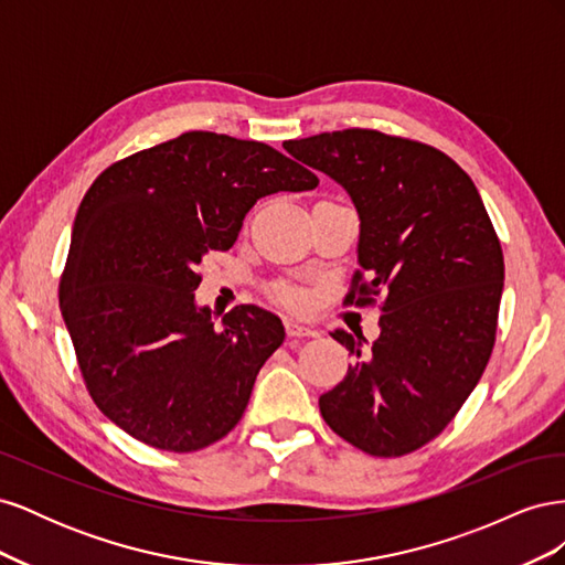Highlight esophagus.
I'll return each instance as SVG.
<instances>
[{
  "label": "esophagus",
  "mask_w": 565,
  "mask_h": 565,
  "mask_svg": "<svg viewBox=\"0 0 565 565\" xmlns=\"http://www.w3.org/2000/svg\"><path fill=\"white\" fill-rule=\"evenodd\" d=\"M285 330L289 337H318L320 332L313 328L309 322H301V320H285Z\"/></svg>",
  "instance_id": "34e87169"
}]
</instances>
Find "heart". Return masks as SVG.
<instances>
[{"mask_svg":"<svg viewBox=\"0 0 565 565\" xmlns=\"http://www.w3.org/2000/svg\"><path fill=\"white\" fill-rule=\"evenodd\" d=\"M280 297L285 299V301H289V303H297L301 297H299V292H295V289H289V287H285V289H280Z\"/></svg>","mask_w":565,"mask_h":565,"instance_id":"b5f03b06","label":"heart"}]
</instances>
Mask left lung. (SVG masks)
<instances>
[{"instance_id": "left-lung-1", "label": "left lung", "mask_w": 565, "mask_h": 565, "mask_svg": "<svg viewBox=\"0 0 565 565\" xmlns=\"http://www.w3.org/2000/svg\"><path fill=\"white\" fill-rule=\"evenodd\" d=\"M285 150L349 193L361 218L347 297H384L365 349L332 337L355 363L318 405L358 450L398 457L436 438L481 380L498 330L504 256L473 181L446 152L374 129L324 131Z\"/></svg>"}]
</instances>
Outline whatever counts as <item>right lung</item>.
<instances>
[{
  "label": "right lung",
  "instance_id": "right-lung-1",
  "mask_svg": "<svg viewBox=\"0 0 565 565\" xmlns=\"http://www.w3.org/2000/svg\"><path fill=\"white\" fill-rule=\"evenodd\" d=\"M316 185L280 150L212 131L136 152L92 183L58 301L92 398L119 429L193 452L241 422L285 328L252 303L216 322L195 301L198 266L233 247L256 200Z\"/></svg>",
  "mask_w": 565,
  "mask_h": 565
}]
</instances>
